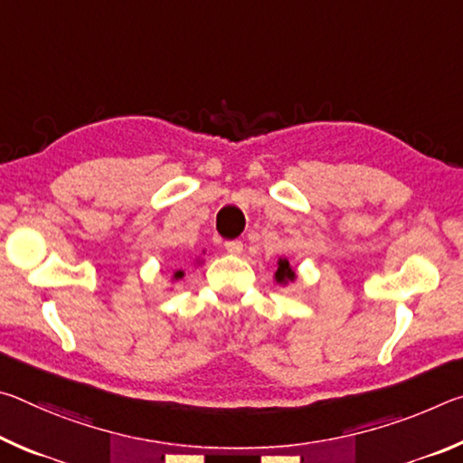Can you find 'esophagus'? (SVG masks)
I'll return each mask as SVG.
<instances>
[{
	"label": "esophagus",
	"instance_id": "esophagus-1",
	"mask_svg": "<svg viewBox=\"0 0 463 463\" xmlns=\"http://www.w3.org/2000/svg\"><path fill=\"white\" fill-rule=\"evenodd\" d=\"M224 249L229 250L231 255H241V253H242V242H241V241H229V242H226V245H224Z\"/></svg>",
	"mask_w": 463,
	"mask_h": 463
}]
</instances>
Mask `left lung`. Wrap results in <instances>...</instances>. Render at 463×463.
Masks as SVG:
<instances>
[{
  "instance_id": "8db88e82",
  "label": "left lung",
  "mask_w": 463,
  "mask_h": 463,
  "mask_svg": "<svg viewBox=\"0 0 463 463\" xmlns=\"http://www.w3.org/2000/svg\"><path fill=\"white\" fill-rule=\"evenodd\" d=\"M296 278H298V273L292 268V263H289L286 257H279L278 269H276V273H273V279H276V284H279V286L294 284Z\"/></svg>"
}]
</instances>
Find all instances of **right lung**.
I'll return each mask as SVG.
<instances>
[{"instance_id":"1","label":"right lung","mask_w":463,"mask_h":463,"mask_svg":"<svg viewBox=\"0 0 463 463\" xmlns=\"http://www.w3.org/2000/svg\"><path fill=\"white\" fill-rule=\"evenodd\" d=\"M195 263H202L200 260H195ZM185 276V273H184V269H175L174 271V276H171V281H179V279H182Z\"/></svg>"}]
</instances>
